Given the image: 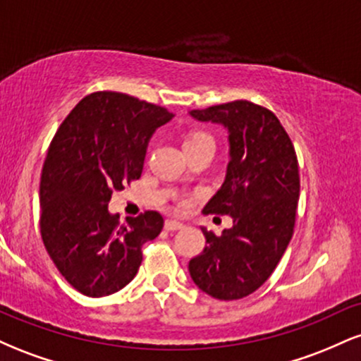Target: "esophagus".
<instances>
[{"label":"esophagus","instance_id":"obj_1","mask_svg":"<svg viewBox=\"0 0 361 361\" xmlns=\"http://www.w3.org/2000/svg\"><path fill=\"white\" fill-rule=\"evenodd\" d=\"M185 224L180 222V221H175V219H168L166 222H164V229L166 231H180L183 229Z\"/></svg>","mask_w":361,"mask_h":361}]
</instances>
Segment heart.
<instances>
[{"label":"heart","instance_id":"heart-1","mask_svg":"<svg viewBox=\"0 0 361 361\" xmlns=\"http://www.w3.org/2000/svg\"><path fill=\"white\" fill-rule=\"evenodd\" d=\"M205 137H210V135L204 134V132H192V134L186 137L185 142H193V140H198V139H205Z\"/></svg>","mask_w":361,"mask_h":361}]
</instances>
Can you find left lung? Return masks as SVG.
I'll return each instance as SVG.
<instances>
[{"instance_id": "8db88e82", "label": "left lung", "mask_w": 361, "mask_h": 361, "mask_svg": "<svg viewBox=\"0 0 361 361\" xmlns=\"http://www.w3.org/2000/svg\"><path fill=\"white\" fill-rule=\"evenodd\" d=\"M229 132L226 180L204 207L231 215L221 235L202 227L205 247L190 259L198 288L219 300L247 297L264 283L287 250L295 226L300 178L295 149L271 110L235 100L190 111Z\"/></svg>"}]
</instances>
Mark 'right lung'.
Wrapping results in <instances>:
<instances>
[{"label": "right lung", "mask_w": 361, "mask_h": 361, "mask_svg": "<svg viewBox=\"0 0 361 361\" xmlns=\"http://www.w3.org/2000/svg\"><path fill=\"white\" fill-rule=\"evenodd\" d=\"M175 115L117 91L85 97L57 128L40 178V234L49 256L86 297L118 292L142 263L164 219L147 210L118 222L111 193L142 173L147 142Z\"/></svg>", "instance_id": "1"}]
</instances>
